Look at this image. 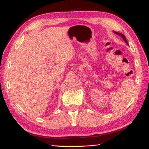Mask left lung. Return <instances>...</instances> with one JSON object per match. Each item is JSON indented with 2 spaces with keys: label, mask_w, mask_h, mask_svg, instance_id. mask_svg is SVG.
I'll return each mask as SVG.
<instances>
[{
  "label": "left lung",
  "mask_w": 149,
  "mask_h": 149,
  "mask_svg": "<svg viewBox=\"0 0 149 149\" xmlns=\"http://www.w3.org/2000/svg\"><path fill=\"white\" fill-rule=\"evenodd\" d=\"M114 33H115L116 34H118V35H119V36H121L122 38H123V41H124V42L126 43V44H127V45H129V43H127V40H126V38H125V36L123 35V34H122V33H117V32H115V31H114Z\"/></svg>",
  "instance_id": "obj_1"
}]
</instances>
